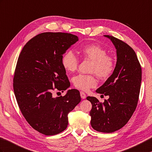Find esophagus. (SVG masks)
Here are the masks:
<instances>
[{
  "label": "esophagus",
  "instance_id": "1",
  "mask_svg": "<svg viewBox=\"0 0 152 152\" xmlns=\"http://www.w3.org/2000/svg\"><path fill=\"white\" fill-rule=\"evenodd\" d=\"M80 96H81V98H82V99H85V98H86V93L82 92V91H81V92H80Z\"/></svg>",
  "mask_w": 152,
  "mask_h": 152
}]
</instances>
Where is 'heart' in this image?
<instances>
[{
  "instance_id": "heart-1",
  "label": "heart",
  "mask_w": 152,
  "mask_h": 152,
  "mask_svg": "<svg viewBox=\"0 0 152 152\" xmlns=\"http://www.w3.org/2000/svg\"><path fill=\"white\" fill-rule=\"evenodd\" d=\"M84 58L93 61L90 72L94 73L99 78L106 80L110 77L115 70V63L111 56H107V52L98 45H87L80 50ZM61 65L67 72L75 71L78 65V59L70 51H66L61 58ZM76 88L82 91H88L96 86L97 80L94 75L79 74L72 78Z\"/></svg>"
}]
</instances>
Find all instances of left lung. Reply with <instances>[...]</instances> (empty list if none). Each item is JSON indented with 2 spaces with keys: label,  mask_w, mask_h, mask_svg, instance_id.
Listing matches in <instances>:
<instances>
[{
  "label": "left lung",
  "mask_w": 152,
  "mask_h": 152,
  "mask_svg": "<svg viewBox=\"0 0 152 152\" xmlns=\"http://www.w3.org/2000/svg\"><path fill=\"white\" fill-rule=\"evenodd\" d=\"M116 50V66L112 75L96 92L108 96L100 103L96 98L87 96L92 104L91 125L97 132L113 133L124 126L135 111L138 102L142 69L135 51L124 41L104 35Z\"/></svg>",
  "instance_id": "obj_1"
}]
</instances>
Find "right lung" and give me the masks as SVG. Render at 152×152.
I'll return each mask as SVG.
<instances>
[{
	"mask_svg": "<svg viewBox=\"0 0 152 152\" xmlns=\"http://www.w3.org/2000/svg\"><path fill=\"white\" fill-rule=\"evenodd\" d=\"M77 41L71 34L41 33L24 45L17 60L13 77L17 104L28 124L45 135L64 131L69 113L81 101L77 89L52 96L53 91L63 92L70 86L61 58Z\"/></svg>",
	"mask_w": 152,
	"mask_h": 152,
	"instance_id": "obj_1",
	"label": "right lung"
}]
</instances>
